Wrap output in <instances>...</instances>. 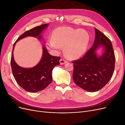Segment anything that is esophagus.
Here are the masks:
<instances>
[{
	"mask_svg": "<svg viewBox=\"0 0 125 125\" xmlns=\"http://www.w3.org/2000/svg\"><path fill=\"white\" fill-rule=\"evenodd\" d=\"M59 62H60V65H64V64H65L67 62V60H66L65 59H61L60 60Z\"/></svg>",
	"mask_w": 125,
	"mask_h": 125,
	"instance_id": "1",
	"label": "esophagus"
}]
</instances>
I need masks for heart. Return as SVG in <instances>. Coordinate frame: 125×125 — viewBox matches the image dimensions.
<instances>
[{
    "instance_id": "1",
    "label": "heart",
    "mask_w": 125,
    "mask_h": 125,
    "mask_svg": "<svg viewBox=\"0 0 125 125\" xmlns=\"http://www.w3.org/2000/svg\"><path fill=\"white\" fill-rule=\"evenodd\" d=\"M90 36L84 30L73 29L68 27L56 29L53 39L47 41L48 47L58 50L60 46L64 47V52L70 58H77L83 54L89 43Z\"/></svg>"
}]
</instances>
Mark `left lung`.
I'll use <instances>...</instances> for the list:
<instances>
[{
	"mask_svg": "<svg viewBox=\"0 0 125 125\" xmlns=\"http://www.w3.org/2000/svg\"><path fill=\"white\" fill-rule=\"evenodd\" d=\"M95 37L93 46L80 59L73 63V79L80 88L89 92L102 89L111 80L114 71L115 56L111 41L103 33L95 29ZM100 47L104 52L97 56Z\"/></svg>",
	"mask_w": 125,
	"mask_h": 125,
	"instance_id": "obj_1",
	"label": "left lung"
}]
</instances>
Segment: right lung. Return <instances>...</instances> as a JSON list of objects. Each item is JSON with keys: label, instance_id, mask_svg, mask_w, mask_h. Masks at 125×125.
Masks as SVG:
<instances>
[{"label": "right lung", "instance_id": "obj_1", "mask_svg": "<svg viewBox=\"0 0 125 125\" xmlns=\"http://www.w3.org/2000/svg\"><path fill=\"white\" fill-rule=\"evenodd\" d=\"M48 25V24H44L28 30L22 34L13 44L11 58V66L13 77L21 88L30 92L40 91L51 83L52 81V70L56 66L59 65L60 58L51 56L43 45V54L40 62L34 67L25 68L19 66L14 61V46L18 41L28 36L37 37L39 40H42L41 34Z\"/></svg>", "mask_w": 125, "mask_h": 125}]
</instances>
